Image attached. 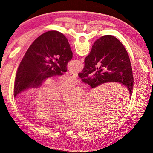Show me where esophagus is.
Returning a JSON list of instances; mask_svg holds the SVG:
<instances>
[{
	"label": "esophagus",
	"instance_id": "34e87169",
	"mask_svg": "<svg viewBox=\"0 0 153 153\" xmlns=\"http://www.w3.org/2000/svg\"><path fill=\"white\" fill-rule=\"evenodd\" d=\"M69 75H70V76L71 77H73V78H76L78 75H77V73H75V72H71L69 73Z\"/></svg>",
	"mask_w": 153,
	"mask_h": 153
}]
</instances>
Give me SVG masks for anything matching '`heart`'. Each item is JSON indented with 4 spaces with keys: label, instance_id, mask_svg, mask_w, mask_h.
<instances>
[{
    "label": "heart",
    "instance_id": "obj_1",
    "mask_svg": "<svg viewBox=\"0 0 153 153\" xmlns=\"http://www.w3.org/2000/svg\"><path fill=\"white\" fill-rule=\"evenodd\" d=\"M76 84V82L73 78H68L60 82L59 89L56 82H51L46 84L39 91L34 101V105L40 109L38 112L39 117H48L52 115L57 110L62 107V105L57 103L49 108L47 106L56 103L61 100V94L59 91L62 92H66L71 90ZM82 91L80 89H76L73 92L72 95L74 97H82Z\"/></svg>",
    "mask_w": 153,
    "mask_h": 153
}]
</instances>
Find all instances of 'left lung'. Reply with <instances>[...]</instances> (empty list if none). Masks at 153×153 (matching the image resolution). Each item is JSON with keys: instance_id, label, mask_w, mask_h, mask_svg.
Returning a JSON list of instances; mask_svg holds the SVG:
<instances>
[{"instance_id": "obj_1", "label": "left lung", "mask_w": 153, "mask_h": 153, "mask_svg": "<svg viewBox=\"0 0 153 153\" xmlns=\"http://www.w3.org/2000/svg\"><path fill=\"white\" fill-rule=\"evenodd\" d=\"M73 53L65 36L50 30L39 36L23 57L16 73L14 97L28 88L40 85L48 78L67 71Z\"/></svg>"}]
</instances>
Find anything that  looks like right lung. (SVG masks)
<instances>
[{
	"instance_id": "1",
	"label": "right lung",
	"mask_w": 153,
	"mask_h": 153,
	"mask_svg": "<svg viewBox=\"0 0 153 153\" xmlns=\"http://www.w3.org/2000/svg\"><path fill=\"white\" fill-rule=\"evenodd\" d=\"M78 75L92 88L106 82H120L128 88L131 96L134 79L130 59L124 45L113 36L95 41Z\"/></svg>"
}]
</instances>
